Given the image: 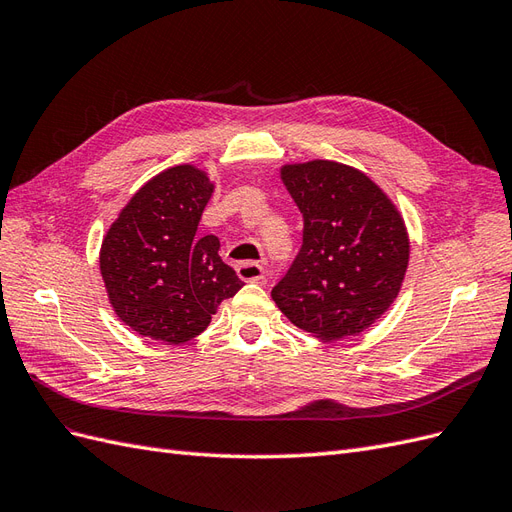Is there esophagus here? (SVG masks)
<instances>
[{
    "instance_id": "1",
    "label": "esophagus",
    "mask_w": 512,
    "mask_h": 512,
    "mask_svg": "<svg viewBox=\"0 0 512 512\" xmlns=\"http://www.w3.org/2000/svg\"><path fill=\"white\" fill-rule=\"evenodd\" d=\"M236 272L246 283H259V281H264V276H266L264 266L257 264V261H242V264L236 266Z\"/></svg>"
}]
</instances>
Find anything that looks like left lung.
<instances>
[{
  "instance_id": "8db88e82",
  "label": "left lung",
  "mask_w": 512,
  "mask_h": 512,
  "mask_svg": "<svg viewBox=\"0 0 512 512\" xmlns=\"http://www.w3.org/2000/svg\"><path fill=\"white\" fill-rule=\"evenodd\" d=\"M281 180L304 231L272 300L291 324L321 341L356 337L401 291L410 264L403 216L367 173L334 160L283 165Z\"/></svg>"
}]
</instances>
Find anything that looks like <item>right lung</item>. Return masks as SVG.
<instances>
[{"instance_id":"1","label":"right lung","mask_w":512,"mask_h":512,"mask_svg":"<svg viewBox=\"0 0 512 512\" xmlns=\"http://www.w3.org/2000/svg\"><path fill=\"white\" fill-rule=\"evenodd\" d=\"M212 193L203 169L169 167L130 197L102 238L109 304L141 337L167 345L195 339L244 285L218 255V238L197 236Z\"/></svg>"}]
</instances>
